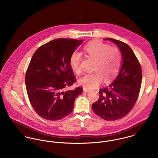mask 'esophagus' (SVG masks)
Instances as JSON below:
<instances>
[{
  "label": "esophagus",
  "instance_id": "obj_1",
  "mask_svg": "<svg viewBox=\"0 0 158 158\" xmlns=\"http://www.w3.org/2000/svg\"><path fill=\"white\" fill-rule=\"evenodd\" d=\"M83 91L84 92L86 93V92H89V90H88V89H86V88H83Z\"/></svg>",
  "mask_w": 158,
  "mask_h": 158
}]
</instances>
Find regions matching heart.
Instances as JSON below:
<instances>
[{
    "mask_svg": "<svg viewBox=\"0 0 158 158\" xmlns=\"http://www.w3.org/2000/svg\"><path fill=\"white\" fill-rule=\"evenodd\" d=\"M84 50L97 62L94 73H87L79 79L78 83L81 86L89 90L93 89L98 87L104 79L108 83L117 76L122 63V53L118 48L99 41H93L86 45ZM81 60V54L77 51L73 52L70 57V66L77 74L82 72Z\"/></svg>",
    "mask_w": 158,
    "mask_h": 158,
    "instance_id": "b5f03b06",
    "label": "heart"
}]
</instances>
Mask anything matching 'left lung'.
<instances>
[{"instance_id": "8db88e82", "label": "left lung", "mask_w": 158, "mask_h": 158, "mask_svg": "<svg viewBox=\"0 0 158 158\" xmlns=\"http://www.w3.org/2000/svg\"><path fill=\"white\" fill-rule=\"evenodd\" d=\"M122 55L121 68L116 78L108 86L100 90V97L92 104L94 112L106 120L125 117L135 105L140 89L142 74L140 63L131 47L112 38Z\"/></svg>"}]
</instances>
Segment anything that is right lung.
<instances>
[{"label": "right lung", "mask_w": 158, "mask_h": 158, "mask_svg": "<svg viewBox=\"0 0 158 158\" xmlns=\"http://www.w3.org/2000/svg\"><path fill=\"white\" fill-rule=\"evenodd\" d=\"M83 40L59 38L33 54L25 78L30 103L38 115L49 120L63 118L73 111L82 88L65 90L75 82L69 60Z\"/></svg>", "instance_id": "obj_1"}]
</instances>
